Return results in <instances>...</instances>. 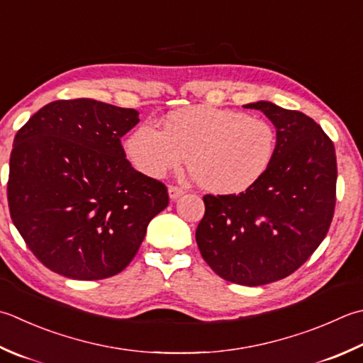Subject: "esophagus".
Segmentation results:
<instances>
[{"instance_id":"1","label":"esophagus","mask_w":363,"mask_h":363,"mask_svg":"<svg viewBox=\"0 0 363 363\" xmlns=\"http://www.w3.org/2000/svg\"><path fill=\"white\" fill-rule=\"evenodd\" d=\"M168 195H169V200H177V198L184 195V190L177 186H169L168 187Z\"/></svg>"}]
</instances>
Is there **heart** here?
<instances>
[{"instance_id":"b5f03b06","label":"heart","mask_w":363,"mask_h":363,"mask_svg":"<svg viewBox=\"0 0 363 363\" xmlns=\"http://www.w3.org/2000/svg\"><path fill=\"white\" fill-rule=\"evenodd\" d=\"M275 147L277 135L266 119L212 105L168 113L163 130L141 124L125 140L127 157L141 174L160 179L189 155L198 184L222 195L252 189L267 173Z\"/></svg>"}]
</instances>
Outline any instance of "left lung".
<instances>
[{
	"label": "left lung",
	"mask_w": 363,
	"mask_h": 363,
	"mask_svg": "<svg viewBox=\"0 0 363 363\" xmlns=\"http://www.w3.org/2000/svg\"><path fill=\"white\" fill-rule=\"evenodd\" d=\"M277 129L267 173L239 195H204L196 244L222 279L267 285L296 272L323 242L337 201V155L313 119L271 102L244 105Z\"/></svg>",
	"instance_id": "1"
}]
</instances>
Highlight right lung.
I'll return each mask as SVG.
<instances>
[{
  "instance_id": "obj_1",
  "label": "right lung",
  "mask_w": 363,
  "mask_h": 363,
  "mask_svg": "<svg viewBox=\"0 0 363 363\" xmlns=\"http://www.w3.org/2000/svg\"><path fill=\"white\" fill-rule=\"evenodd\" d=\"M138 121L133 108L74 99L42 106L17 132L11 218L50 271L74 280L119 274L168 206L165 184L125 159L121 137Z\"/></svg>"
}]
</instances>
